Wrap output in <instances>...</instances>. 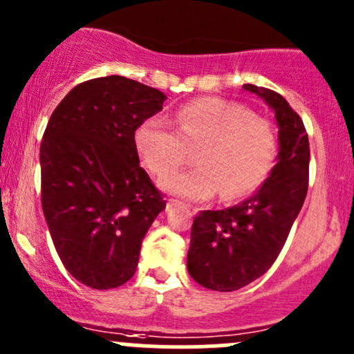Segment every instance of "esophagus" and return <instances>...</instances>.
Masks as SVG:
<instances>
[{
    "mask_svg": "<svg viewBox=\"0 0 354 354\" xmlns=\"http://www.w3.org/2000/svg\"><path fill=\"white\" fill-rule=\"evenodd\" d=\"M176 200H169V202H167V209H169V207H173V205H176Z\"/></svg>",
    "mask_w": 354,
    "mask_h": 354,
    "instance_id": "1",
    "label": "esophagus"
}]
</instances>
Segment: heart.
<instances>
[{"instance_id": "obj_1", "label": "heart", "mask_w": 354, "mask_h": 354, "mask_svg": "<svg viewBox=\"0 0 354 354\" xmlns=\"http://www.w3.org/2000/svg\"><path fill=\"white\" fill-rule=\"evenodd\" d=\"M174 130L162 118H149L135 130V147L156 176L173 173L197 151L198 167L162 180L166 192L188 200L246 197L262 185L279 151L274 124L238 102L202 97L174 116Z\"/></svg>"}]
</instances>
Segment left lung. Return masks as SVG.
<instances>
[{"label":"left lung","mask_w":354,"mask_h":354,"mask_svg":"<svg viewBox=\"0 0 354 354\" xmlns=\"http://www.w3.org/2000/svg\"><path fill=\"white\" fill-rule=\"evenodd\" d=\"M276 114L279 154L250 198L223 210H202L192 226L188 272L212 291H236L259 279L279 257L308 192L310 144L301 118L270 88L246 84Z\"/></svg>","instance_id":"8db88e82"}]
</instances>
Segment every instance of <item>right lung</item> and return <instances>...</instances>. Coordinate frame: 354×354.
<instances>
[{
    "label": "right lung",
    "instance_id": "1",
    "mask_svg": "<svg viewBox=\"0 0 354 354\" xmlns=\"http://www.w3.org/2000/svg\"><path fill=\"white\" fill-rule=\"evenodd\" d=\"M166 95L120 75L71 88L41 142V202L63 266L82 284L118 288L166 200L140 167L135 130Z\"/></svg>",
    "mask_w": 354,
    "mask_h": 354
}]
</instances>
